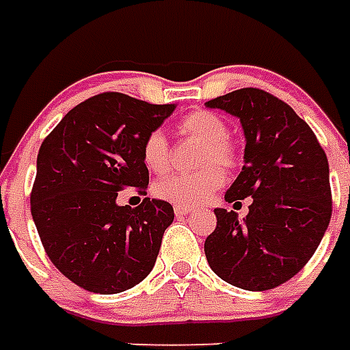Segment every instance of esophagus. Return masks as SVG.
I'll return each mask as SVG.
<instances>
[{
	"mask_svg": "<svg viewBox=\"0 0 350 350\" xmlns=\"http://www.w3.org/2000/svg\"><path fill=\"white\" fill-rule=\"evenodd\" d=\"M176 217H183V215H189L191 208H185V206H174Z\"/></svg>",
	"mask_w": 350,
	"mask_h": 350,
	"instance_id": "esophagus-1",
	"label": "esophagus"
}]
</instances>
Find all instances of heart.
<instances>
[{
    "label": "heart",
    "mask_w": 350,
    "mask_h": 350,
    "mask_svg": "<svg viewBox=\"0 0 350 350\" xmlns=\"http://www.w3.org/2000/svg\"><path fill=\"white\" fill-rule=\"evenodd\" d=\"M183 137L202 142L198 153V172L189 174H170L155 183V195L176 206L193 208L206 202L215 191L225 183L224 168L236 165V148L228 140L227 122L213 112L198 110L185 116L180 122ZM142 161L146 168L155 174L167 172L170 167V146L163 131L148 133L142 142Z\"/></svg>",
    "instance_id": "heart-1"
}]
</instances>
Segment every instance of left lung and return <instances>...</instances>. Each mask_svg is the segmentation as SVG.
Listing matches in <instances>:
<instances>
[{
    "mask_svg": "<svg viewBox=\"0 0 350 350\" xmlns=\"http://www.w3.org/2000/svg\"><path fill=\"white\" fill-rule=\"evenodd\" d=\"M236 116L245 135L243 167L225 200L251 197L250 213L215 208L208 264L245 291L283 285L308 264L332 217L328 159L308 123L271 93L242 88L206 103Z\"/></svg>",
    "mask_w": 350,
    "mask_h": 350,
    "instance_id": "1",
    "label": "left lung"
}]
</instances>
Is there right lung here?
<instances>
[{"mask_svg": "<svg viewBox=\"0 0 350 350\" xmlns=\"http://www.w3.org/2000/svg\"><path fill=\"white\" fill-rule=\"evenodd\" d=\"M174 108L99 93L69 110L44 138L31 215L49 258L75 285L116 294L152 271L174 210L157 198L137 208L116 198L127 187L146 195L142 142Z\"/></svg>", "mask_w": 350, "mask_h": 350, "instance_id": "obj_1", "label": "right lung"}]
</instances>
